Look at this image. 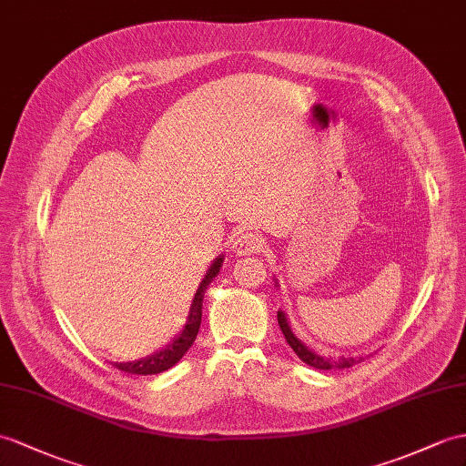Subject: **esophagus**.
<instances>
[{
  "mask_svg": "<svg viewBox=\"0 0 466 466\" xmlns=\"http://www.w3.org/2000/svg\"><path fill=\"white\" fill-rule=\"evenodd\" d=\"M231 245H233V253L237 257H245V255L258 253L260 248H263L265 241H263V237H260V235L245 231V233L235 235V239H233Z\"/></svg>",
  "mask_w": 466,
  "mask_h": 466,
  "instance_id": "esophagus-1",
  "label": "esophagus"
}]
</instances>
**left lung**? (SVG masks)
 Here are the masks:
<instances>
[{
	"instance_id": "obj_1",
	"label": "left lung",
	"mask_w": 466,
	"mask_h": 466,
	"mask_svg": "<svg viewBox=\"0 0 466 466\" xmlns=\"http://www.w3.org/2000/svg\"><path fill=\"white\" fill-rule=\"evenodd\" d=\"M277 287H279V282H277ZM277 319H279L280 330H282V334H285V339L289 342V346L292 348L294 354H297L304 361V364H309L314 370H344V368H351L354 364H358L360 360H364L361 356L360 358H344V356L326 358V356L316 354V351H312L309 346H306L302 339H299L297 336H294L285 310H279Z\"/></svg>"
}]
</instances>
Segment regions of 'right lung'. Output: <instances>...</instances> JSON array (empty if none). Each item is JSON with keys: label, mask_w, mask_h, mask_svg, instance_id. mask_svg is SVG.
Wrapping results in <instances>:
<instances>
[{"label": "right lung", "mask_w": 466, "mask_h": 466, "mask_svg": "<svg viewBox=\"0 0 466 466\" xmlns=\"http://www.w3.org/2000/svg\"><path fill=\"white\" fill-rule=\"evenodd\" d=\"M223 265V255L213 260L211 267L208 268L206 277L201 279L199 287L196 290V297L191 300L189 306V314H187V322L184 326V330L177 338L172 339V344L166 346L162 351H156V354L142 358L138 361H115L112 366H116L118 370L132 373V376H152V373H160L166 371L172 366H176L177 361L184 358L186 351L191 348V344L196 342L199 326H201V309H203V297H206V290L211 285V280L219 275Z\"/></svg>", "instance_id": "obj_1"}]
</instances>
